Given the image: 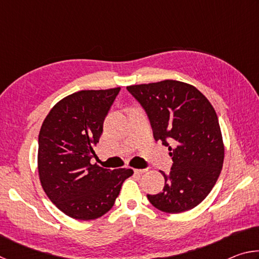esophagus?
I'll return each mask as SVG.
<instances>
[{
	"mask_svg": "<svg viewBox=\"0 0 259 259\" xmlns=\"http://www.w3.org/2000/svg\"><path fill=\"white\" fill-rule=\"evenodd\" d=\"M134 171H135V174L140 175V174H144V172H146V169H135Z\"/></svg>",
	"mask_w": 259,
	"mask_h": 259,
	"instance_id": "esophagus-1",
	"label": "esophagus"
}]
</instances>
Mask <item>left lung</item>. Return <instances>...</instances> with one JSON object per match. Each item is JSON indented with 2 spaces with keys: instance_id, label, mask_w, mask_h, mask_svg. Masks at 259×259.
Masks as SVG:
<instances>
[{
  "instance_id": "8db88e82",
  "label": "left lung",
  "mask_w": 259,
  "mask_h": 259,
  "mask_svg": "<svg viewBox=\"0 0 259 259\" xmlns=\"http://www.w3.org/2000/svg\"><path fill=\"white\" fill-rule=\"evenodd\" d=\"M126 89L145 109L154 139L169 147L174 162L169 175L161 171L163 190L147 194V199L169 213L196 207L212 190L224 162V143L212 105L195 87L181 81Z\"/></svg>"
}]
</instances>
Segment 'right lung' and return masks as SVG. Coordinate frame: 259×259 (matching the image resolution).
<instances>
[{
	"mask_svg": "<svg viewBox=\"0 0 259 259\" xmlns=\"http://www.w3.org/2000/svg\"><path fill=\"white\" fill-rule=\"evenodd\" d=\"M121 88L81 90L57 103L38 135L37 168L48 198L74 219L93 221L114 205L133 169L91 164L94 147Z\"/></svg>",
	"mask_w": 259,
	"mask_h": 259,
	"instance_id": "right-lung-1",
	"label": "right lung"
}]
</instances>
